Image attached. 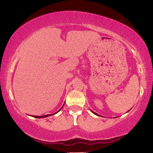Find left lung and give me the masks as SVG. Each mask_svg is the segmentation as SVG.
<instances>
[{
	"label": "left lung",
	"instance_id": "1",
	"mask_svg": "<svg viewBox=\"0 0 153 153\" xmlns=\"http://www.w3.org/2000/svg\"><path fill=\"white\" fill-rule=\"evenodd\" d=\"M91 112H93V114H95V115H97V116H100L99 114H97V113H95V112H94L93 111H92V110H91Z\"/></svg>",
	"mask_w": 153,
	"mask_h": 153
}]
</instances>
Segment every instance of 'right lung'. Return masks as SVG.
Here are the masks:
<instances>
[{
	"mask_svg": "<svg viewBox=\"0 0 153 153\" xmlns=\"http://www.w3.org/2000/svg\"><path fill=\"white\" fill-rule=\"evenodd\" d=\"M62 107H63V106H62ZM62 108L59 110H58V111L56 112H55V113H54V114H47V115H44V116H32L33 117H35V118H46V117H48V116H52V115H54V114H56L57 112H58L60 111V110L62 108Z\"/></svg>",
	"mask_w": 153,
	"mask_h": 153,
	"instance_id": "add662e5",
	"label": "right lung"
}]
</instances>
